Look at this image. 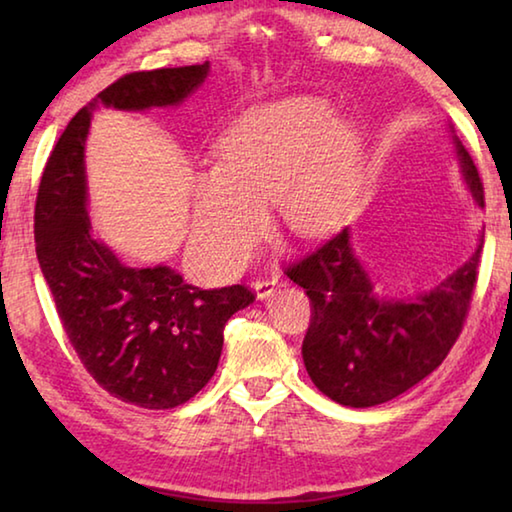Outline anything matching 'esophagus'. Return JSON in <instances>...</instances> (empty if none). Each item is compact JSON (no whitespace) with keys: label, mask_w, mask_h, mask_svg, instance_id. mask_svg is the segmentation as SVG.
Listing matches in <instances>:
<instances>
[{"label":"esophagus","mask_w":512,"mask_h":512,"mask_svg":"<svg viewBox=\"0 0 512 512\" xmlns=\"http://www.w3.org/2000/svg\"><path fill=\"white\" fill-rule=\"evenodd\" d=\"M275 287H277V277H264V280H255L253 282V289H255L259 300L273 296Z\"/></svg>","instance_id":"obj_1"}]
</instances>
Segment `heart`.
Instances as JSON below:
<instances>
[{
	"label": "heart",
	"instance_id": "1",
	"mask_svg": "<svg viewBox=\"0 0 512 512\" xmlns=\"http://www.w3.org/2000/svg\"><path fill=\"white\" fill-rule=\"evenodd\" d=\"M216 167L192 176V248L214 271L244 266L273 201L291 235L316 239L361 194V137L325 101L293 97L246 112L216 144Z\"/></svg>",
	"mask_w": 512,
	"mask_h": 512
}]
</instances>
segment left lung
<instances>
[{"label": "left lung", "mask_w": 512, "mask_h": 512, "mask_svg": "<svg viewBox=\"0 0 512 512\" xmlns=\"http://www.w3.org/2000/svg\"><path fill=\"white\" fill-rule=\"evenodd\" d=\"M454 135V128L449 126ZM463 183L483 207V183L454 135ZM481 246L429 293L381 298L354 255L348 228L287 268L307 291L311 323L302 359L316 388L352 409L384 404L436 370L452 350L470 307Z\"/></svg>", "instance_id": "obj_1"}]
</instances>
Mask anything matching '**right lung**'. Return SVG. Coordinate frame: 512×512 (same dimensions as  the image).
<instances>
[{"label": "right lung", "instance_id": "obj_1", "mask_svg": "<svg viewBox=\"0 0 512 512\" xmlns=\"http://www.w3.org/2000/svg\"><path fill=\"white\" fill-rule=\"evenodd\" d=\"M210 63L121 76L69 121L51 151L36 201V253L69 343L97 384L142 409H173L212 379L223 327L255 300L232 284L198 289L171 266L133 268L92 235L85 140L99 108L180 106Z\"/></svg>", "mask_w": 512, "mask_h": 512}]
</instances>
